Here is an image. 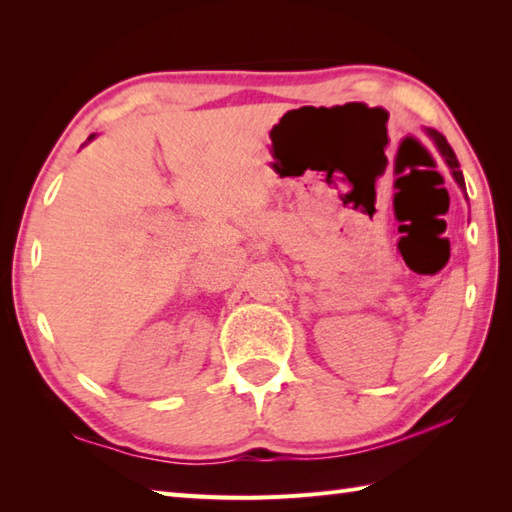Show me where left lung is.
Instances as JSON below:
<instances>
[{
  "label": "left lung",
  "instance_id": "1",
  "mask_svg": "<svg viewBox=\"0 0 512 512\" xmlns=\"http://www.w3.org/2000/svg\"><path fill=\"white\" fill-rule=\"evenodd\" d=\"M427 135H429L431 140H434L436 149L440 151V155H442V157H445L447 166L451 168V175H453V179H456V181H458V186L464 190V177H462V170H460V164H458V157H456V153H453V149L449 146V142L445 140V135L438 133V131H434V129H427Z\"/></svg>",
  "mask_w": 512,
  "mask_h": 512
}]
</instances>
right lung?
<instances>
[{
	"mask_svg": "<svg viewBox=\"0 0 512 512\" xmlns=\"http://www.w3.org/2000/svg\"><path fill=\"white\" fill-rule=\"evenodd\" d=\"M89 140H94V135H89ZM89 140H87V142H89Z\"/></svg>",
	"mask_w": 512,
	"mask_h": 512,
	"instance_id": "add662e5",
	"label": "right lung"
}]
</instances>
